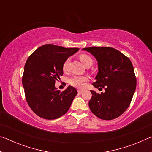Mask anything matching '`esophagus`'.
Listing matches in <instances>:
<instances>
[{
	"label": "esophagus",
	"instance_id": "obj_1",
	"mask_svg": "<svg viewBox=\"0 0 152 152\" xmlns=\"http://www.w3.org/2000/svg\"><path fill=\"white\" fill-rule=\"evenodd\" d=\"M82 92H83V91H82V90H80V89L78 90V94H82Z\"/></svg>",
	"mask_w": 152,
	"mask_h": 152
}]
</instances>
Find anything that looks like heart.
Segmentation results:
<instances>
[{"label":"heart","mask_w":152,"mask_h":152,"mask_svg":"<svg viewBox=\"0 0 152 152\" xmlns=\"http://www.w3.org/2000/svg\"><path fill=\"white\" fill-rule=\"evenodd\" d=\"M79 59L82 61V63L84 64L86 67L88 66H91L93 62L92 58L91 56L87 54H81L79 56ZM70 59L67 58L66 60L64 61L62 65V70L65 72H67L69 70V66H70ZM88 78L84 76H77L74 75L72 76L71 78L68 80V83L71 86L76 87V88H83L85 82L88 81Z\"/></svg>","instance_id":"obj_1"}]
</instances>
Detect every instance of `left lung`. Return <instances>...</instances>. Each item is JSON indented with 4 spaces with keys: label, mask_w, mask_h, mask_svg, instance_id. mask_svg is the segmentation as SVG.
Wrapping results in <instances>:
<instances>
[{
    "label": "left lung",
    "mask_w": 152,
    "mask_h": 152,
    "mask_svg": "<svg viewBox=\"0 0 152 152\" xmlns=\"http://www.w3.org/2000/svg\"><path fill=\"white\" fill-rule=\"evenodd\" d=\"M82 50L91 52L98 61L99 72L92 85L105 90L101 94L91 91L89 108L99 119H116L129 106L136 88L137 80L132 61L113 48L91 47Z\"/></svg>",
    "instance_id": "8db88e82"
}]
</instances>
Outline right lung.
I'll return each mask as SVG.
<instances>
[{"instance_id": "obj_1", "label": "right lung", "mask_w": 152, "mask_h": 152, "mask_svg": "<svg viewBox=\"0 0 152 152\" xmlns=\"http://www.w3.org/2000/svg\"><path fill=\"white\" fill-rule=\"evenodd\" d=\"M78 50L46 44L37 48L28 58L22 83L27 102L37 116L56 119L70 109L77 91L70 86L61 92L56 88L55 82L63 75L64 61Z\"/></svg>"}]
</instances>
